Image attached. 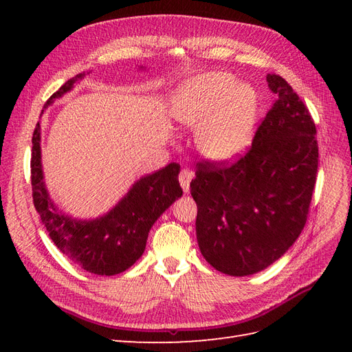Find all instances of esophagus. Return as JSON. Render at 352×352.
I'll return each instance as SVG.
<instances>
[{"label": "esophagus", "mask_w": 352, "mask_h": 352, "mask_svg": "<svg viewBox=\"0 0 352 352\" xmlns=\"http://www.w3.org/2000/svg\"><path fill=\"white\" fill-rule=\"evenodd\" d=\"M190 180H192V172H190V170H188V168H182V170H180V173H179V182H180V186H182L185 194L189 192V184H190Z\"/></svg>", "instance_id": "esophagus-1"}]
</instances>
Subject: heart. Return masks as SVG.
<instances>
[{
	"instance_id": "1",
	"label": "heart",
	"mask_w": 352,
	"mask_h": 352,
	"mask_svg": "<svg viewBox=\"0 0 352 352\" xmlns=\"http://www.w3.org/2000/svg\"><path fill=\"white\" fill-rule=\"evenodd\" d=\"M170 113L182 124L197 127L195 142L201 154L225 163L251 144L257 97L232 74L212 72L180 85Z\"/></svg>"
}]
</instances>
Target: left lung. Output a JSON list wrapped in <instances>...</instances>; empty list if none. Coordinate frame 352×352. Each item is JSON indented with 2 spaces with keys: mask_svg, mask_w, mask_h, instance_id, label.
Instances as JSON below:
<instances>
[{
  "mask_svg": "<svg viewBox=\"0 0 352 352\" xmlns=\"http://www.w3.org/2000/svg\"><path fill=\"white\" fill-rule=\"evenodd\" d=\"M267 85L278 100L247 153L225 163L202 160L190 182L201 254L229 276L261 272L292 247L316 185L313 117L279 74H267Z\"/></svg>",
  "mask_w": 352,
  "mask_h": 352,
  "instance_id": "1",
  "label": "left lung"
}]
</instances>
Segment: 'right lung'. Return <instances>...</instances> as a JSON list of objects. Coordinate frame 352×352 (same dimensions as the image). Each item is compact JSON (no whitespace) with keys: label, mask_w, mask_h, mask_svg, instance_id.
<instances>
[{"label":"right lung","mask_w":352,"mask_h":352,"mask_svg":"<svg viewBox=\"0 0 352 352\" xmlns=\"http://www.w3.org/2000/svg\"><path fill=\"white\" fill-rule=\"evenodd\" d=\"M82 78L83 73L69 79L51 95L45 107L70 91ZM39 129L38 123L32 136V198L50 238L69 260L89 273L113 276L129 269L144 254L148 232L155 220L182 197L177 179L180 166L170 163L158 172L141 177L109 214L91 221H78L58 212L48 197L42 180Z\"/></svg>","instance_id":"1"}]
</instances>
